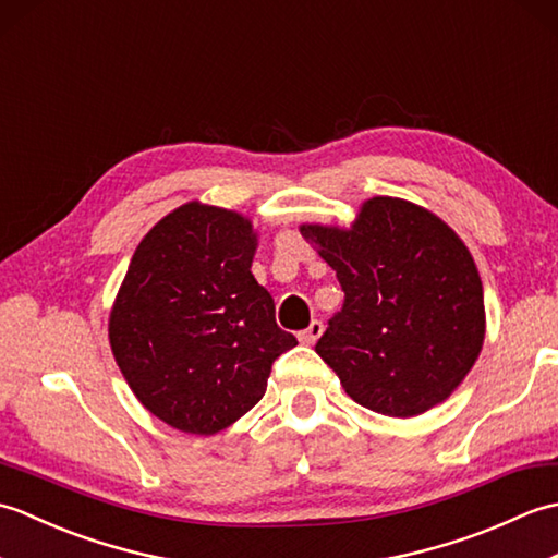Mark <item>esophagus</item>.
Masks as SVG:
<instances>
[{"mask_svg":"<svg viewBox=\"0 0 558 558\" xmlns=\"http://www.w3.org/2000/svg\"><path fill=\"white\" fill-rule=\"evenodd\" d=\"M322 333H324V324L316 322V318H314V322L306 326V330H302V333H300V340L304 342V345H314V342L322 338Z\"/></svg>","mask_w":558,"mask_h":558,"instance_id":"esophagus-1","label":"esophagus"}]
</instances>
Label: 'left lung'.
Listing matches in <instances>:
<instances>
[{"label":"left lung","instance_id":"left-lung-1","mask_svg":"<svg viewBox=\"0 0 558 558\" xmlns=\"http://www.w3.org/2000/svg\"><path fill=\"white\" fill-rule=\"evenodd\" d=\"M345 292L316 352L362 408L414 417L444 402L477 362L484 292L472 254L432 210L364 201L350 230L302 225Z\"/></svg>","mask_w":558,"mask_h":558}]
</instances>
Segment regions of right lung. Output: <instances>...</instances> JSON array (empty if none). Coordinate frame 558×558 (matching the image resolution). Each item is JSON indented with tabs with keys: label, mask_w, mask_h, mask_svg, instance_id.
Masks as SVG:
<instances>
[{
	"label": "right lung",
	"mask_w": 558,
	"mask_h": 558,
	"mask_svg": "<svg viewBox=\"0 0 558 558\" xmlns=\"http://www.w3.org/2000/svg\"><path fill=\"white\" fill-rule=\"evenodd\" d=\"M256 232L234 210L192 201L153 228L110 312V345L141 405L210 436L264 398L270 366L298 338L276 324L252 276Z\"/></svg>",
	"instance_id": "add662e5"
}]
</instances>
